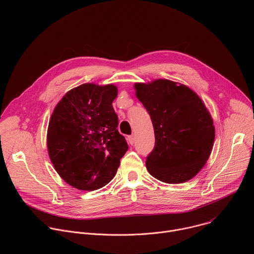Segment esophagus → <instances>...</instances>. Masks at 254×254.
<instances>
[{"label": "esophagus", "instance_id": "34e87169", "mask_svg": "<svg viewBox=\"0 0 254 254\" xmlns=\"http://www.w3.org/2000/svg\"><path fill=\"white\" fill-rule=\"evenodd\" d=\"M127 141H128V143H129V144L133 145V143H134V136H133V135L128 136V137H127Z\"/></svg>", "mask_w": 254, "mask_h": 254}]
</instances>
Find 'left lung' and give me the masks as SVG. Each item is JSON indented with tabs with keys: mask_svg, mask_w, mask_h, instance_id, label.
<instances>
[{
	"mask_svg": "<svg viewBox=\"0 0 254 254\" xmlns=\"http://www.w3.org/2000/svg\"><path fill=\"white\" fill-rule=\"evenodd\" d=\"M134 88L154 130L147 171L169 184L190 180L203 168L213 145L214 127L205 105L186 85L167 79L136 83Z\"/></svg>",
	"mask_w": 254,
	"mask_h": 254,
	"instance_id": "8db88e82",
	"label": "left lung"
}]
</instances>
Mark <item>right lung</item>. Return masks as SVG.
<instances>
[{
	"label": "right lung",
	"instance_id": "right-lung-1",
	"mask_svg": "<svg viewBox=\"0 0 254 254\" xmlns=\"http://www.w3.org/2000/svg\"><path fill=\"white\" fill-rule=\"evenodd\" d=\"M114 84L84 83L69 90L56 106L48 128L51 162L69 185L92 191L107 185L128 149L117 129Z\"/></svg>",
	"mask_w": 254,
	"mask_h": 254
}]
</instances>
